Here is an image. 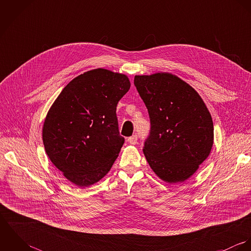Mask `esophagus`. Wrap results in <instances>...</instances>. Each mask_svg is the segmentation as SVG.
<instances>
[{
	"label": "esophagus",
	"instance_id": "obj_1",
	"mask_svg": "<svg viewBox=\"0 0 251 251\" xmlns=\"http://www.w3.org/2000/svg\"><path fill=\"white\" fill-rule=\"evenodd\" d=\"M137 140H138V137H137L136 134L130 136V137L127 139L128 143L131 144V145H135V144L137 143Z\"/></svg>",
	"mask_w": 251,
	"mask_h": 251
}]
</instances>
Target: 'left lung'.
Wrapping results in <instances>:
<instances>
[{
    "label": "left lung",
    "mask_w": 251,
    "mask_h": 251,
    "mask_svg": "<svg viewBox=\"0 0 251 251\" xmlns=\"http://www.w3.org/2000/svg\"><path fill=\"white\" fill-rule=\"evenodd\" d=\"M134 85L148 109L151 131L144 154L152 171L169 183L191 177L214 144L212 116L198 93L166 72L136 75Z\"/></svg>",
    "instance_id": "obj_1"
}]
</instances>
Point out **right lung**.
Masks as SVG:
<instances>
[{
	"label": "right lung",
	"instance_id": "obj_1",
	"mask_svg": "<svg viewBox=\"0 0 251 251\" xmlns=\"http://www.w3.org/2000/svg\"><path fill=\"white\" fill-rule=\"evenodd\" d=\"M129 88L125 74L93 70L72 80L49 109L42 128L45 151L74 184L92 185L110 171L125 142L117 104Z\"/></svg>",
	"mask_w": 251,
	"mask_h": 251
}]
</instances>
